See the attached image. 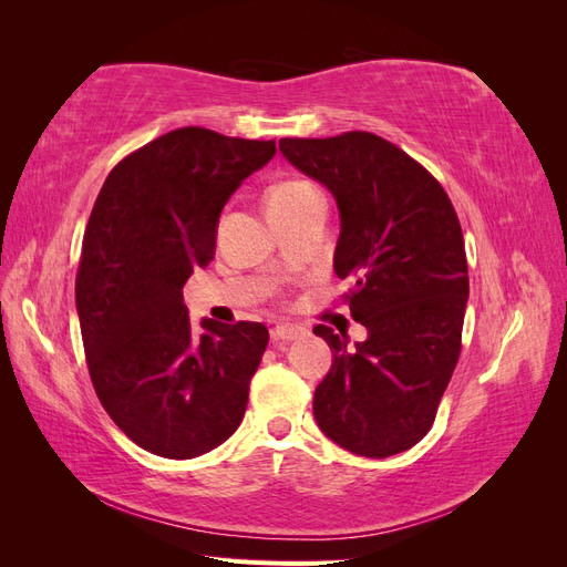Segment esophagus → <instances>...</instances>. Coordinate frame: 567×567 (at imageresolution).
Segmentation results:
<instances>
[{
	"instance_id": "esophagus-1",
	"label": "esophagus",
	"mask_w": 567,
	"mask_h": 567,
	"mask_svg": "<svg viewBox=\"0 0 567 567\" xmlns=\"http://www.w3.org/2000/svg\"><path fill=\"white\" fill-rule=\"evenodd\" d=\"M307 331L302 329V326H298V323H277L271 329V338L274 340H298V338H302Z\"/></svg>"
}]
</instances>
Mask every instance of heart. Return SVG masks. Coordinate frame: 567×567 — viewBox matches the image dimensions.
<instances>
[{"mask_svg": "<svg viewBox=\"0 0 567 567\" xmlns=\"http://www.w3.org/2000/svg\"><path fill=\"white\" fill-rule=\"evenodd\" d=\"M315 196H321L319 188L305 179H281L274 186H269L265 205L267 213H284L300 208L302 203L312 200Z\"/></svg>", "mask_w": 567, "mask_h": 567, "instance_id": "b5f03b06", "label": "heart"}]
</instances>
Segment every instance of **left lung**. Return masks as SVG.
Listing matches in <instances>:
<instances>
[{
    "instance_id": "8db88e82",
    "label": "left lung",
    "mask_w": 567,
    "mask_h": 567,
    "mask_svg": "<svg viewBox=\"0 0 567 567\" xmlns=\"http://www.w3.org/2000/svg\"><path fill=\"white\" fill-rule=\"evenodd\" d=\"M279 148L338 200L333 267L352 281L346 302L369 331L348 348L315 326L333 350L315 419L352 454L406 452L433 427L461 354L468 262L454 205L421 163L371 132L286 136Z\"/></svg>"
}]
</instances>
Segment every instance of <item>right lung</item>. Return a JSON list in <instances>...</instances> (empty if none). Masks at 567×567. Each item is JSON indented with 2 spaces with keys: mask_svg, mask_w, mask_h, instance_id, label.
<instances>
[{
  "mask_svg": "<svg viewBox=\"0 0 567 567\" xmlns=\"http://www.w3.org/2000/svg\"><path fill=\"white\" fill-rule=\"evenodd\" d=\"M277 144L173 130L120 161L82 238L75 305L99 402L165 458L215 450L244 421L269 331L188 321L182 288L215 255L219 213Z\"/></svg>",
  "mask_w": 567,
  "mask_h": 567,
  "instance_id": "obj_1",
  "label": "right lung"
}]
</instances>
